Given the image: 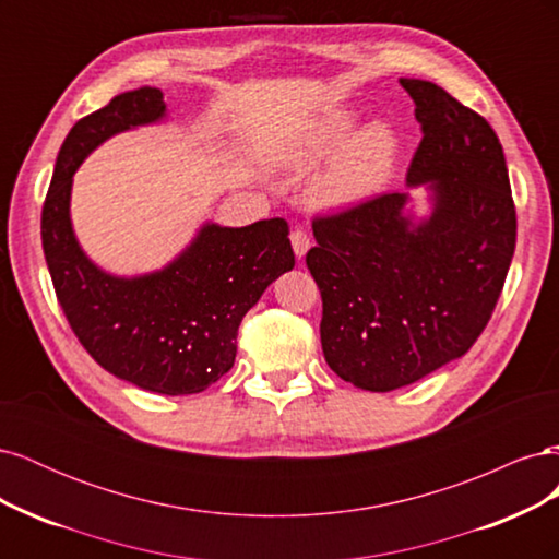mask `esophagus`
Segmentation results:
<instances>
[{
  "instance_id": "1",
  "label": "esophagus",
  "mask_w": 559,
  "mask_h": 559,
  "mask_svg": "<svg viewBox=\"0 0 559 559\" xmlns=\"http://www.w3.org/2000/svg\"><path fill=\"white\" fill-rule=\"evenodd\" d=\"M292 247H294L296 257L302 259L308 253V249H310V235L306 230H300V228L292 230Z\"/></svg>"
}]
</instances>
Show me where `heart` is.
<instances>
[{"label": "heart", "mask_w": 559, "mask_h": 559, "mask_svg": "<svg viewBox=\"0 0 559 559\" xmlns=\"http://www.w3.org/2000/svg\"><path fill=\"white\" fill-rule=\"evenodd\" d=\"M352 128L349 116L335 114L319 121L294 154L296 163L326 156L341 144ZM396 138L386 126H368L354 132L335 151L329 165L310 183V198L319 207H349L373 195L392 173Z\"/></svg>", "instance_id": "1"}]
</instances>
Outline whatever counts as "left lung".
Wrapping results in <instances>:
<instances>
[{
	"instance_id": "8db88e82",
	"label": "left lung",
	"mask_w": 559,
	"mask_h": 559,
	"mask_svg": "<svg viewBox=\"0 0 559 559\" xmlns=\"http://www.w3.org/2000/svg\"><path fill=\"white\" fill-rule=\"evenodd\" d=\"M421 142L408 183H429L417 226L405 193L314 216L306 263L321 292V349L335 376L392 392L478 341L515 251V205L497 132L431 81L401 79Z\"/></svg>"
}]
</instances>
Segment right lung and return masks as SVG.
I'll return each instance as SVG.
<instances>
[{"instance_id":"right-lung-1","label":"right lung","mask_w":559,"mask_h":559,"mask_svg":"<svg viewBox=\"0 0 559 559\" xmlns=\"http://www.w3.org/2000/svg\"><path fill=\"white\" fill-rule=\"evenodd\" d=\"M165 116L163 93L116 95L67 134L41 210V245L60 308L91 357L116 378L165 396L198 394L226 376L249 308L296 259L284 218L202 226L160 273L111 277L81 251L70 222L72 175L111 134Z\"/></svg>"}]
</instances>
